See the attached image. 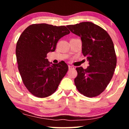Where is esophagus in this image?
Listing matches in <instances>:
<instances>
[{"instance_id": "obj_1", "label": "esophagus", "mask_w": 129, "mask_h": 129, "mask_svg": "<svg viewBox=\"0 0 129 129\" xmlns=\"http://www.w3.org/2000/svg\"><path fill=\"white\" fill-rule=\"evenodd\" d=\"M74 69V67L73 66H69V70H70V69Z\"/></svg>"}]
</instances>
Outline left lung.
<instances>
[{"label":"left lung","mask_w":129,"mask_h":129,"mask_svg":"<svg viewBox=\"0 0 129 129\" xmlns=\"http://www.w3.org/2000/svg\"><path fill=\"white\" fill-rule=\"evenodd\" d=\"M67 27L80 37L82 53L89 64L86 69L82 67L76 69V87L88 98L98 96L106 88L116 68L117 59L113 42L105 30L92 22H81Z\"/></svg>","instance_id":"1"}]
</instances>
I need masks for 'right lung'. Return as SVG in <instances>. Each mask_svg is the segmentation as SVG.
I'll use <instances>...</instances> for the list:
<instances>
[{
	"label": "right lung",
	"mask_w": 129,
	"mask_h": 129,
	"mask_svg": "<svg viewBox=\"0 0 129 129\" xmlns=\"http://www.w3.org/2000/svg\"><path fill=\"white\" fill-rule=\"evenodd\" d=\"M70 31L64 26L33 24L21 34L16 44L18 69L24 86L34 96H50L57 89L68 70L64 61L50 65L46 59L54 52L58 40Z\"/></svg>",
	"instance_id": "1"
}]
</instances>
